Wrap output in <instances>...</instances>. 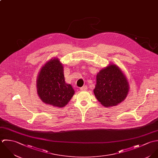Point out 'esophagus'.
<instances>
[{
  "instance_id": "esophagus-1",
  "label": "esophagus",
  "mask_w": 158,
  "mask_h": 158,
  "mask_svg": "<svg viewBox=\"0 0 158 158\" xmlns=\"http://www.w3.org/2000/svg\"><path fill=\"white\" fill-rule=\"evenodd\" d=\"M80 89H81V91H85V90H87V85H84V86L82 87Z\"/></svg>"
}]
</instances>
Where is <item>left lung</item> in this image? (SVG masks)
I'll use <instances>...</instances> for the list:
<instances>
[{"instance_id":"obj_1","label":"left lung","mask_w":158,"mask_h":158,"mask_svg":"<svg viewBox=\"0 0 158 158\" xmlns=\"http://www.w3.org/2000/svg\"><path fill=\"white\" fill-rule=\"evenodd\" d=\"M94 92L102 105L106 107L114 106L126 98L129 85L120 69L112 64L98 73Z\"/></svg>"}]
</instances>
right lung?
<instances>
[{
	"instance_id": "add662e5",
	"label": "right lung",
	"mask_w": 158,
	"mask_h": 158,
	"mask_svg": "<svg viewBox=\"0 0 158 158\" xmlns=\"http://www.w3.org/2000/svg\"><path fill=\"white\" fill-rule=\"evenodd\" d=\"M36 85L42 101L54 107L65 106L74 94L72 86L65 83L63 66L58 59H51L43 66Z\"/></svg>"
}]
</instances>
